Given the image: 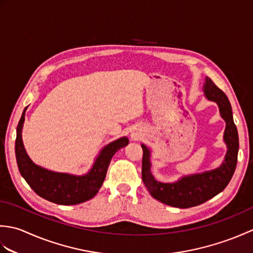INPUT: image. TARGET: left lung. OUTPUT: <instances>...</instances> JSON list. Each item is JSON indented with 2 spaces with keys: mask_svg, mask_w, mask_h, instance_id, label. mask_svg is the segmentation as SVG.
Instances as JSON below:
<instances>
[{
  "mask_svg": "<svg viewBox=\"0 0 253 253\" xmlns=\"http://www.w3.org/2000/svg\"><path fill=\"white\" fill-rule=\"evenodd\" d=\"M203 93L208 100L217 104L219 114L226 123L223 139L227 151L218 168L203 173L182 176L174 182L159 181L151 173V151L146 144H141L143 150L141 173L144 185L154 199L170 207L191 208L215 197L226 188L237 165L239 139L229 100L209 77L203 84Z\"/></svg>",
  "mask_w": 253,
  "mask_h": 253,
  "instance_id": "1",
  "label": "left lung"
}]
</instances>
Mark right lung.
Segmentation results:
<instances>
[{
	"mask_svg": "<svg viewBox=\"0 0 253 253\" xmlns=\"http://www.w3.org/2000/svg\"><path fill=\"white\" fill-rule=\"evenodd\" d=\"M27 107L18 123L15 142L16 160L21 176L38 196L53 203L73 206L92 199L103 184L113 155L120 149L127 146L129 142L128 138L122 137L106 144L95 158L92 168L84 175L53 171L35 164L26 152L21 131Z\"/></svg>",
	"mask_w": 253,
	"mask_h": 253,
	"instance_id": "obj_1",
	"label": "right lung"
}]
</instances>
